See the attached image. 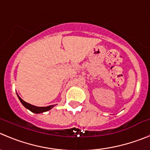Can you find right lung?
<instances>
[{
  "label": "right lung",
  "mask_w": 150,
  "mask_h": 150,
  "mask_svg": "<svg viewBox=\"0 0 150 150\" xmlns=\"http://www.w3.org/2000/svg\"><path fill=\"white\" fill-rule=\"evenodd\" d=\"M17 96H18V98H19V100H20V102H22V104H23L24 107H26L27 109H28L29 110H30V111L36 113V114H38V113H42V112H44L48 111V110H50L51 109H52L53 107L55 106V105H50V106H48V107H36V106L32 105V104H29V103H28V102H25L24 100H22V99L20 98V96H19L18 94H17Z\"/></svg>",
  "instance_id": "obj_1"
}]
</instances>
